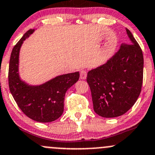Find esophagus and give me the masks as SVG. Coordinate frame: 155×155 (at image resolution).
<instances>
[{"mask_svg":"<svg viewBox=\"0 0 155 155\" xmlns=\"http://www.w3.org/2000/svg\"><path fill=\"white\" fill-rule=\"evenodd\" d=\"M87 71L85 70H81L80 71V78L81 79H85L86 77H87Z\"/></svg>","mask_w":155,"mask_h":155,"instance_id":"esophagus-1","label":"esophagus"}]
</instances>
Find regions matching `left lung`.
<instances>
[{
    "label": "left lung",
    "mask_w": 155,
    "mask_h": 155,
    "mask_svg": "<svg viewBox=\"0 0 155 155\" xmlns=\"http://www.w3.org/2000/svg\"><path fill=\"white\" fill-rule=\"evenodd\" d=\"M130 44H122L104 64L88 71L93 110L103 118L124 115L135 104L141 91L143 56L128 28Z\"/></svg>",
    "instance_id": "8db88e82"
}]
</instances>
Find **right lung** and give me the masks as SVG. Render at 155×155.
I'll use <instances>...</instances> for the list:
<instances>
[{"label":"right lung","mask_w":155,"mask_h":155,"mask_svg":"<svg viewBox=\"0 0 155 155\" xmlns=\"http://www.w3.org/2000/svg\"><path fill=\"white\" fill-rule=\"evenodd\" d=\"M35 31L28 30L13 48L8 68V86L15 101L26 116L47 123L62 115L64 95L79 80V72L59 75L39 85H31L22 80L19 74L20 48Z\"/></svg>","instance_id":"obj_1"}]
</instances>
